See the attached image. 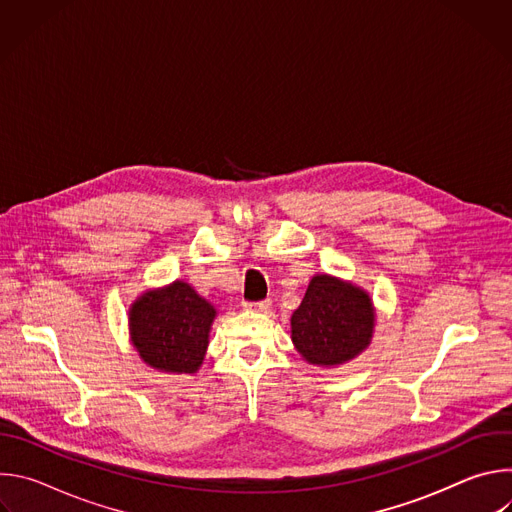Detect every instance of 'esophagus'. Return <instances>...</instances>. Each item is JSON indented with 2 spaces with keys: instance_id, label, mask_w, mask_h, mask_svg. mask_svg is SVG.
<instances>
[{
  "instance_id": "1",
  "label": "esophagus",
  "mask_w": 512,
  "mask_h": 512,
  "mask_svg": "<svg viewBox=\"0 0 512 512\" xmlns=\"http://www.w3.org/2000/svg\"><path fill=\"white\" fill-rule=\"evenodd\" d=\"M269 306H271V302H269V300H263V302H251V304H245V308H247V310H251V312H267V310H269Z\"/></svg>"
}]
</instances>
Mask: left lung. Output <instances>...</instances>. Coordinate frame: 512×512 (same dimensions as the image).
Instances as JSON below:
<instances>
[{"instance_id": "1", "label": "left lung", "mask_w": 512, "mask_h": 512, "mask_svg": "<svg viewBox=\"0 0 512 512\" xmlns=\"http://www.w3.org/2000/svg\"><path fill=\"white\" fill-rule=\"evenodd\" d=\"M375 324L377 308L367 289L316 273L291 314V342L308 364L334 369L371 346Z\"/></svg>"}]
</instances>
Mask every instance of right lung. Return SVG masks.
<instances>
[{"label":"right lung","mask_w":512,"mask_h":512,"mask_svg":"<svg viewBox=\"0 0 512 512\" xmlns=\"http://www.w3.org/2000/svg\"><path fill=\"white\" fill-rule=\"evenodd\" d=\"M216 308L176 279L145 289L129 306V340L148 367L168 375H194L202 367Z\"/></svg>","instance_id":"add662e5"}]
</instances>
